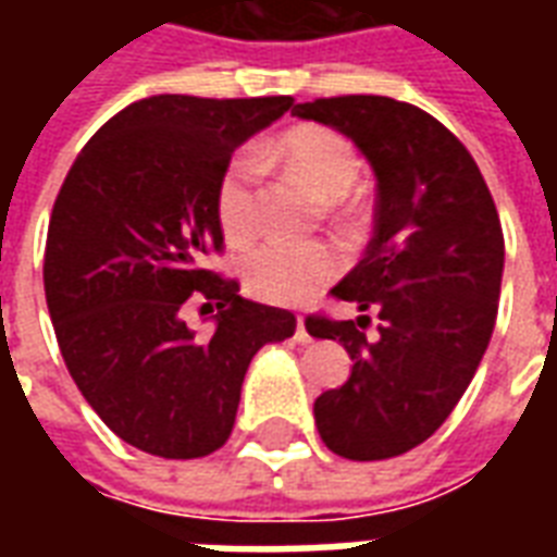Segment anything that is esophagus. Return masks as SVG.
I'll list each match as a JSON object with an SVG mask.
<instances>
[{"label": "esophagus", "mask_w": 557, "mask_h": 557, "mask_svg": "<svg viewBox=\"0 0 557 557\" xmlns=\"http://www.w3.org/2000/svg\"><path fill=\"white\" fill-rule=\"evenodd\" d=\"M295 339L298 343H310V331H307V322H304V315H298V325H295Z\"/></svg>", "instance_id": "esophagus-1"}]
</instances>
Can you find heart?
Instances as JSON below:
<instances>
[{
    "mask_svg": "<svg viewBox=\"0 0 557 557\" xmlns=\"http://www.w3.org/2000/svg\"><path fill=\"white\" fill-rule=\"evenodd\" d=\"M259 163L289 170L322 199H343L361 175L355 146L325 125H298L256 154H235L214 196L223 238L235 247L250 244L259 232ZM339 268L343 256L331 244H265L244 259V286L262 301L304 304L325 289Z\"/></svg>",
    "mask_w": 557,
    "mask_h": 557,
    "instance_id": "obj_1",
    "label": "heart"
}]
</instances>
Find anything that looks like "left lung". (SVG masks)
Returning <instances> with one entry per match:
<instances>
[{"label":"left lung","instance_id":"8db88e82","mask_svg":"<svg viewBox=\"0 0 557 557\" xmlns=\"http://www.w3.org/2000/svg\"><path fill=\"white\" fill-rule=\"evenodd\" d=\"M292 113L337 127L375 172L373 238L331 295L373 310L379 334H363L370 315H307V331L351 358L349 379L315 399L322 442L391 459L426 442L478 373L502 295V220L468 148L414 103L339 95Z\"/></svg>","mask_w":557,"mask_h":557}]
</instances>
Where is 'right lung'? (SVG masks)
<instances>
[{
	"label": "right lung",
	"instance_id": "1",
	"mask_svg": "<svg viewBox=\"0 0 557 557\" xmlns=\"http://www.w3.org/2000/svg\"><path fill=\"white\" fill-rule=\"evenodd\" d=\"M289 107V95L143 98L83 146L55 196L44 292L59 349L98 418L146 454L223 447L253 355L295 334L289 310L206 268L223 250L214 196L232 151ZM190 297L215 313L211 338L181 319Z\"/></svg>",
	"mask_w": 557,
	"mask_h": 557
}]
</instances>
